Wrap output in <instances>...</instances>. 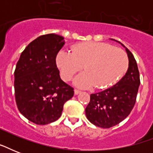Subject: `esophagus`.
I'll use <instances>...</instances> for the list:
<instances>
[{
	"label": "esophagus",
	"instance_id": "1",
	"mask_svg": "<svg viewBox=\"0 0 153 153\" xmlns=\"http://www.w3.org/2000/svg\"><path fill=\"white\" fill-rule=\"evenodd\" d=\"M74 94H75V95H77V94H79V93H80V92H81V91H79V90H76V89H75V90H74Z\"/></svg>",
	"mask_w": 153,
	"mask_h": 153
}]
</instances>
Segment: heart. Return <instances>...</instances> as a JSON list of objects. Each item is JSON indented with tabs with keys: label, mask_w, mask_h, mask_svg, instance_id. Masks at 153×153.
Returning a JSON list of instances; mask_svg holds the SVG:
<instances>
[{
	"label": "heart",
	"mask_w": 153,
	"mask_h": 153,
	"mask_svg": "<svg viewBox=\"0 0 153 153\" xmlns=\"http://www.w3.org/2000/svg\"><path fill=\"white\" fill-rule=\"evenodd\" d=\"M56 62L64 81H70L83 67L84 73L74 80L82 88H105L114 85L128 70V58L122 49L106 43L85 42L75 44L71 52L62 50Z\"/></svg>",
	"instance_id": "heart-1"
}]
</instances>
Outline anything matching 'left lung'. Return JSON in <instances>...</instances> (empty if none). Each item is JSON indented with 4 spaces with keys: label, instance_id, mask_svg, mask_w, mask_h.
<instances>
[{
    "label": "left lung",
    "instance_id": "obj_1",
    "mask_svg": "<svg viewBox=\"0 0 153 153\" xmlns=\"http://www.w3.org/2000/svg\"><path fill=\"white\" fill-rule=\"evenodd\" d=\"M121 44L128 54V71L114 86L91 94V101L85 110L89 121L101 128L113 127L128 116L135 105L140 86V74L135 58Z\"/></svg>",
    "mask_w": 153,
    "mask_h": 153
}]
</instances>
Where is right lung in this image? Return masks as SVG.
Here are the masks:
<instances>
[{
	"mask_svg": "<svg viewBox=\"0 0 153 153\" xmlns=\"http://www.w3.org/2000/svg\"><path fill=\"white\" fill-rule=\"evenodd\" d=\"M56 34L39 36L23 51L14 72L16 105L24 116L36 125L59 118L63 105L74 96V88L60 79L56 55L64 45Z\"/></svg>",
	"mask_w": 153,
	"mask_h": 153,
	"instance_id": "1",
	"label": "right lung"
}]
</instances>
